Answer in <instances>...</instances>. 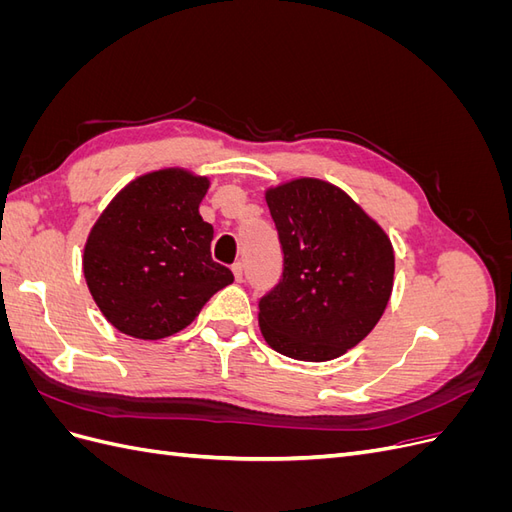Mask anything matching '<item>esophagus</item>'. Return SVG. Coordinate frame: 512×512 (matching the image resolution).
<instances>
[{"instance_id":"1","label":"esophagus","mask_w":512,"mask_h":512,"mask_svg":"<svg viewBox=\"0 0 512 512\" xmlns=\"http://www.w3.org/2000/svg\"><path fill=\"white\" fill-rule=\"evenodd\" d=\"M232 273H235V280L241 282L243 280V262H235V265H232Z\"/></svg>"}]
</instances>
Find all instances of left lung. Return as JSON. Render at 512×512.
Masks as SVG:
<instances>
[{
	"label": "left lung",
	"instance_id": "obj_1",
	"mask_svg": "<svg viewBox=\"0 0 512 512\" xmlns=\"http://www.w3.org/2000/svg\"><path fill=\"white\" fill-rule=\"evenodd\" d=\"M284 252L282 280L260 299L265 342L297 361H331L365 339L393 292L384 228L337 185L299 177L265 190Z\"/></svg>",
	"mask_w": 512,
	"mask_h": 512
}]
</instances>
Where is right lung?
Returning a JSON list of instances; mask_svg holds the SVG:
<instances>
[{
	"label": "right lung",
	"mask_w": 512,
	"mask_h": 512,
	"mask_svg": "<svg viewBox=\"0 0 512 512\" xmlns=\"http://www.w3.org/2000/svg\"><path fill=\"white\" fill-rule=\"evenodd\" d=\"M209 177L151 170L121 188L91 226L83 273L104 318L138 339L173 335L232 284L211 258L213 226L198 213Z\"/></svg>",
	"instance_id": "1"
}]
</instances>
